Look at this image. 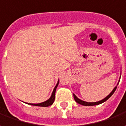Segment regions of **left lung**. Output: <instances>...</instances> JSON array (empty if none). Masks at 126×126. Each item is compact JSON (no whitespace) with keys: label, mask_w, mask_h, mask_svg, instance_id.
Returning <instances> with one entry per match:
<instances>
[{"label":"left lung","mask_w":126,"mask_h":126,"mask_svg":"<svg viewBox=\"0 0 126 126\" xmlns=\"http://www.w3.org/2000/svg\"><path fill=\"white\" fill-rule=\"evenodd\" d=\"M119 82V80L118 83L117 84V86H115V88L112 89V91L110 93V94H109V95H108L106 97H104L103 100H100V101H98V102H85V101H83V100H81L80 99H79L78 97L75 94H73V95H74V100H75L76 102L77 103H78L79 104H81V105H83V106H95V105H98V104H102V103L106 102V100L111 97V95L114 94V92H115V90H116V89H117V85H118Z\"/></svg>","instance_id":"1"}]
</instances>
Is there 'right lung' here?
Returning <instances> with one entry per match:
<instances>
[{
	"label": "right lung",
	"instance_id": "add662e5",
	"mask_svg": "<svg viewBox=\"0 0 126 126\" xmlns=\"http://www.w3.org/2000/svg\"><path fill=\"white\" fill-rule=\"evenodd\" d=\"M59 79L58 80V82H57V84H56V86L54 87V89H53V91L52 93V95H51L50 97L46 101H45L44 102L38 103V104H31V103H26L29 105H32V106H42V107H47V106H51L53 102H54V99H55V92H56V89H57V87H58V84H59Z\"/></svg>",
	"mask_w": 126,
	"mask_h": 126
}]
</instances>
